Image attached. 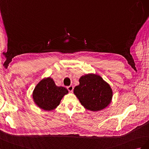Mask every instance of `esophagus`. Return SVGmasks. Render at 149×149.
I'll use <instances>...</instances> for the list:
<instances>
[{"instance_id":"obj_1","label":"esophagus","mask_w":149,"mask_h":149,"mask_svg":"<svg viewBox=\"0 0 149 149\" xmlns=\"http://www.w3.org/2000/svg\"><path fill=\"white\" fill-rule=\"evenodd\" d=\"M67 89H68V91H69V92H72V91H73V90H74V87L72 86H70L69 87H67Z\"/></svg>"}]
</instances>
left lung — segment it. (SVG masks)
<instances>
[{"mask_svg": "<svg viewBox=\"0 0 149 149\" xmlns=\"http://www.w3.org/2000/svg\"><path fill=\"white\" fill-rule=\"evenodd\" d=\"M74 93L82 106L93 112L107 107L113 95L109 84L100 75L94 74L82 76L79 79V85L74 88Z\"/></svg>", "mask_w": 149, "mask_h": 149, "instance_id": "obj_1", "label": "left lung"}]
</instances>
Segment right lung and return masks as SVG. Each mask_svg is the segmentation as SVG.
Masks as SVG:
<instances>
[{"mask_svg":"<svg viewBox=\"0 0 149 149\" xmlns=\"http://www.w3.org/2000/svg\"><path fill=\"white\" fill-rule=\"evenodd\" d=\"M68 93L66 88L57 86L54 80L48 77L38 83L33 91L32 97L38 107L50 111L60 104L63 97Z\"/></svg>","mask_w":149,"mask_h":149,"instance_id":"1","label":"right lung"}]
</instances>
